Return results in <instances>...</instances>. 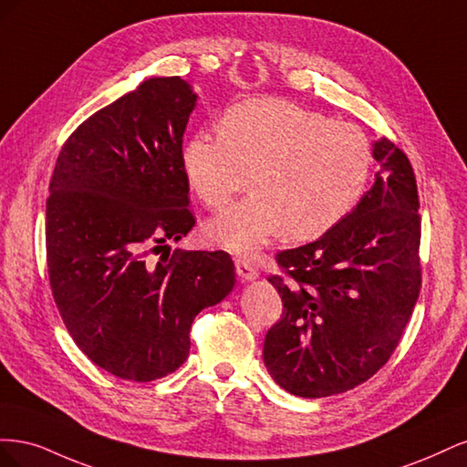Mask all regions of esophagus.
<instances>
[{"label":"esophagus","instance_id":"obj_1","mask_svg":"<svg viewBox=\"0 0 467 467\" xmlns=\"http://www.w3.org/2000/svg\"><path fill=\"white\" fill-rule=\"evenodd\" d=\"M235 273L242 280H253V278L259 276L255 265L245 261V259H235Z\"/></svg>","mask_w":467,"mask_h":467}]
</instances>
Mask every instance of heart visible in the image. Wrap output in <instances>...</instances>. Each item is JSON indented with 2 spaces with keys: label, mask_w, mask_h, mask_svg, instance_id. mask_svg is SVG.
<instances>
[{
  "label": "heart",
  "mask_w": 467,
  "mask_h": 467,
  "mask_svg": "<svg viewBox=\"0 0 467 467\" xmlns=\"http://www.w3.org/2000/svg\"><path fill=\"white\" fill-rule=\"evenodd\" d=\"M253 169V191L208 222L222 247L251 255L286 230L314 239L360 202L372 173V144L357 124L278 99H251L225 112L222 130L196 132L182 148V171L210 208H223Z\"/></svg>",
  "instance_id": "obj_1"
}]
</instances>
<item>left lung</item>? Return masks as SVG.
<instances>
[{
	"instance_id": "obj_1",
	"label": "left lung",
	"mask_w": 467,
	"mask_h": 467,
	"mask_svg": "<svg viewBox=\"0 0 467 467\" xmlns=\"http://www.w3.org/2000/svg\"><path fill=\"white\" fill-rule=\"evenodd\" d=\"M379 171L350 214L317 242L276 253L268 282L282 316L263 360L280 388L329 398L370 379L393 355L420 292V216L413 167L391 140L374 144Z\"/></svg>"
}]
</instances>
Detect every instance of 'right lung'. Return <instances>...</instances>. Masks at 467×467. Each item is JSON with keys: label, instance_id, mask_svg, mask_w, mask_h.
<instances>
[{"label": "right lung", "instance_id": "1", "mask_svg": "<svg viewBox=\"0 0 467 467\" xmlns=\"http://www.w3.org/2000/svg\"><path fill=\"white\" fill-rule=\"evenodd\" d=\"M194 103L179 76L146 79L78 126L50 179L54 302L83 355L122 379L175 372L194 317L235 285L225 251L165 249L196 222L182 171Z\"/></svg>", "mask_w": 467, "mask_h": 467}]
</instances>
